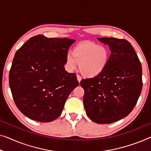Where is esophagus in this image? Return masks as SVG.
<instances>
[{"label": "esophagus", "instance_id": "esophagus-1", "mask_svg": "<svg viewBox=\"0 0 151 151\" xmlns=\"http://www.w3.org/2000/svg\"><path fill=\"white\" fill-rule=\"evenodd\" d=\"M76 78H77V80H78V82H81V76H79V75H76Z\"/></svg>", "mask_w": 151, "mask_h": 151}]
</instances>
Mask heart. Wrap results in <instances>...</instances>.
<instances>
[{
    "label": "heart",
    "mask_w": 151,
    "mask_h": 151,
    "mask_svg": "<svg viewBox=\"0 0 151 151\" xmlns=\"http://www.w3.org/2000/svg\"><path fill=\"white\" fill-rule=\"evenodd\" d=\"M110 57L111 51L107 47L85 42L78 44L66 55V64L70 71H73L76 64H78V70L83 76L93 78L104 70Z\"/></svg>",
    "instance_id": "1"
}]
</instances>
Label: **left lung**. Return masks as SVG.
Returning <instances> with one entry per match:
<instances>
[{"label":"left lung","mask_w":151,"mask_h":151,"mask_svg":"<svg viewBox=\"0 0 151 151\" xmlns=\"http://www.w3.org/2000/svg\"><path fill=\"white\" fill-rule=\"evenodd\" d=\"M109 46L110 60L100 75L82 79L87 115L99 124H109L127 116L136 106L142 88V65L129 41L98 38Z\"/></svg>","instance_id":"left-lung-1"}]
</instances>
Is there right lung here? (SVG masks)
<instances>
[{
  "label": "right lung",
  "instance_id": "1",
  "mask_svg": "<svg viewBox=\"0 0 151 151\" xmlns=\"http://www.w3.org/2000/svg\"><path fill=\"white\" fill-rule=\"evenodd\" d=\"M75 40L30 38L18 49L9 71V86L18 109L27 117L50 122L62 114L65 102L79 83L65 70L69 47Z\"/></svg>",
  "mask_w": 151,
  "mask_h": 151
}]
</instances>
